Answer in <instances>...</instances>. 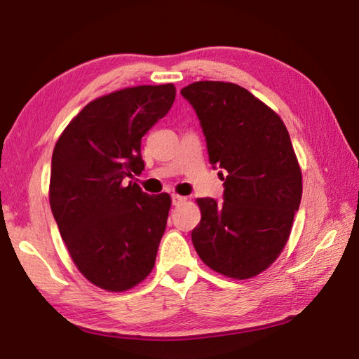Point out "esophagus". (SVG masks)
<instances>
[{"label":"esophagus","instance_id":"esophagus-1","mask_svg":"<svg viewBox=\"0 0 359 359\" xmlns=\"http://www.w3.org/2000/svg\"><path fill=\"white\" fill-rule=\"evenodd\" d=\"M187 201L185 196H180V194H172V204L174 205H180Z\"/></svg>","mask_w":359,"mask_h":359}]
</instances>
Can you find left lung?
I'll list each match as a JSON object with an SVG mask.
<instances>
[{
	"mask_svg": "<svg viewBox=\"0 0 359 359\" xmlns=\"http://www.w3.org/2000/svg\"><path fill=\"white\" fill-rule=\"evenodd\" d=\"M180 93L201 121L210 165L224 171V201L196 199L193 245L218 274L258 276L287 245L301 204L302 174L287 126L241 85L199 81Z\"/></svg>",
	"mask_w": 359,
	"mask_h": 359,
	"instance_id": "8db88e82",
	"label": "left lung"
}]
</instances>
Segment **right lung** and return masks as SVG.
Here are the masks:
<instances>
[{"instance_id":"1","label":"right lung","mask_w":359,"mask_h":359,"mask_svg":"<svg viewBox=\"0 0 359 359\" xmlns=\"http://www.w3.org/2000/svg\"><path fill=\"white\" fill-rule=\"evenodd\" d=\"M174 100L172 83L101 96L69 121L53 149L52 214L77 269L106 291L136 287L155 266L171 196H150L126 177L144 171L141 139Z\"/></svg>"}]
</instances>
